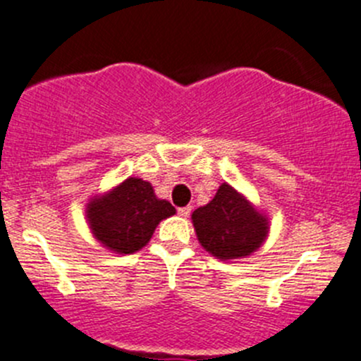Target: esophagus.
I'll return each instance as SVG.
<instances>
[{"label": "esophagus", "mask_w": 361, "mask_h": 361, "mask_svg": "<svg viewBox=\"0 0 361 361\" xmlns=\"http://www.w3.org/2000/svg\"><path fill=\"white\" fill-rule=\"evenodd\" d=\"M177 212H179L180 217H189V214H191V207H189V205L188 207H180Z\"/></svg>", "instance_id": "obj_1"}]
</instances>
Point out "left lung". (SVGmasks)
Wrapping results in <instances>:
<instances>
[{"label":"left lung","mask_w":361,"mask_h":361,"mask_svg":"<svg viewBox=\"0 0 361 361\" xmlns=\"http://www.w3.org/2000/svg\"><path fill=\"white\" fill-rule=\"evenodd\" d=\"M191 219L200 244L223 262L252 255L269 235L267 217L226 182Z\"/></svg>","instance_id":"8db88e82"}]
</instances>
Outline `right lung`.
Wrapping results in <instances>:
<instances>
[{
	"label": "right lung",
	"mask_w": 361,
	"mask_h": 361,
	"mask_svg": "<svg viewBox=\"0 0 361 361\" xmlns=\"http://www.w3.org/2000/svg\"><path fill=\"white\" fill-rule=\"evenodd\" d=\"M166 200L156 198L149 182L130 177L105 196L92 198L87 219L94 237L110 251L131 255L151 240L159 221L173 216Z\"/></svg>",
	"instance_id": "right-lung-1"
}]
</instances>
